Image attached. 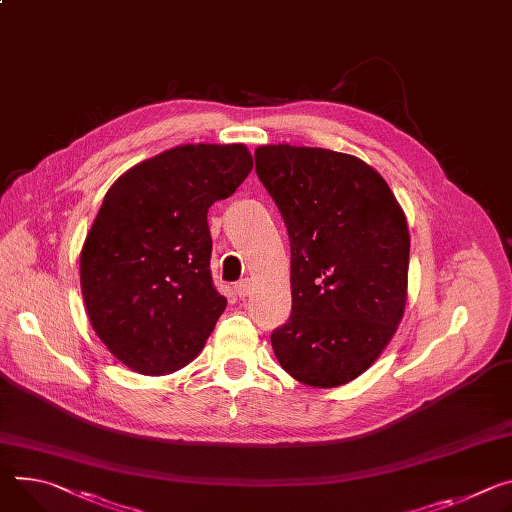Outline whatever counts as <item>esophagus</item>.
<instances>
[{"label": "esophagus", "mask_w": 512, "mask_h": 512, "mask_svg": "<svg viewBox=\"0 0 512 512\" xmlns=\"http://www.w3.org/2000/svg\"><path fill=\"white\" fill-rule=\"evenodd\" d=\"M235 292H237V296L245 298V296L251 292V280H243V282H239V284L235 286Z\"/></svg>", "instance_id": "esophagus-1"}]
</instances>
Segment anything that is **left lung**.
<instances>
[{
    "instance_id": "1",
    "label": "left lung",
    "mask_w": 512,
    "mask_h": 512,
    "mask_svg": "<svg viewBox=\"0 0 512 512\" xmlns=\"http://www.w3.org/2000/svg\"><path fill=\"white\" fill-rule=\"evenodd\" d=\"M255 169L292 249V314L271 335L288 374L312 388L349 384L404 316L410 235L384 177L318 147L263 145Z\"/></svg>"
}]
</instances>
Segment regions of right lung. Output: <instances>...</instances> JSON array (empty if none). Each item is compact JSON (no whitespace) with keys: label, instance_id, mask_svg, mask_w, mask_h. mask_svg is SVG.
<instances>
[{"label":"right lung","instance_id":"1","mask_svg":"<svg viewBox=\"0 0 512 512\" xmlns=\"http://www.w3.org/2000/svg\"><path fill=\"white\" fill-rule=\"evenodd\" d=\"M253 169L245 145H181L130 167L81 249V294L108 351L165 376L204 349L226 298L212 284L208 208Z\"/></svg>","mask_w":512,"mask_h":512}]
</instances>
